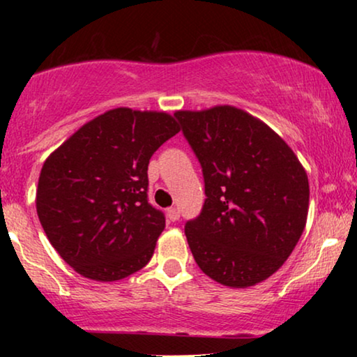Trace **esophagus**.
Instances as JSON below:
<instances>
[{
  "instance_id": "34e87169",
  "label": "esophagus",
  "mask_w": 357,
  "mask_h": 357,
  "mask_svg": "<svg viewBox=\"0 0 357 357\" xmlns=\"http://www.w3.org/2000/svg\"><path fill=\"white\" fill-rule=\"evenodd\" d=\"M167 218L170 219V221H178L180 219V213L177 208H169L167 209Z\"/></svg>"
}]
</instances>
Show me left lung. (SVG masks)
Instances as JSON below:
<instances>
[{
    "label": "left lung",
    "instance_id": "left-lung-1",
    "mask_svg": "<svg viewBox=\"0 0 357 357\" xmlns=\"http://www.w3.org/2000/svg\"><path fill=\"white\" fill-rule=\"evenodd\" d=\"M202 164L203 209L185 224L195 261L219 284L248 287L280 270L304 232L309 178L270 126L231 105L178 110Z\"/></svg>",
    "mask_w": 357,
    "mask_h": 357
}]
</instances>
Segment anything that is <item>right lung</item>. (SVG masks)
Instances as JSON below:
<instances>
[{"mask_svg":"<svg viewBox=\"0 0 357 357\" xmlns=\"http://www.w3.org/2000/svg\"><path fill=\"white\" fill-rule=\"evenodd\" d=\"M180 131L165 112L126 107L82 125L43 162L37 214L73 270L119 281L148 265L165 227L148 202L151 155Z\"/></svg>","mask_w":357,"mask_h":357,"instance_id":"obj_1","label":"right lung"}]
</instances>
